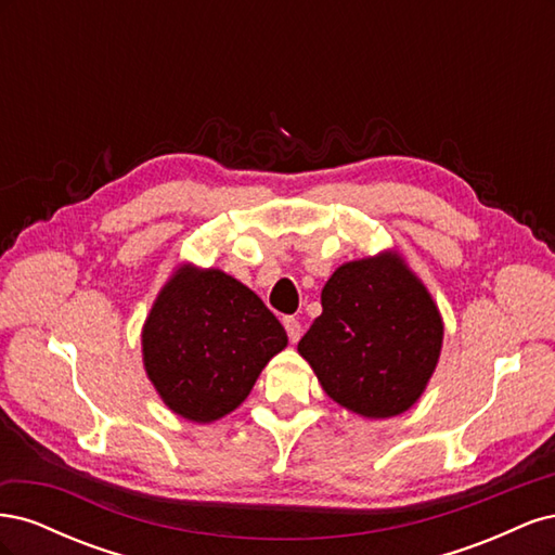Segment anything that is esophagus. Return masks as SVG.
<instances>
[{
	"mask_svg": "<svg viewBox=\"0 0 555 555\" xmlns=\"http://www.w3.org/2000/svg\"><path fill=\"white\" fill-rule=\"evenodd\" d=\"M282 324H284V328H287L289 340H292V343H298L300 333H304V326H300L298 319H296V317H284V319H282Z\"/></svg>",
	"mask_w": 555,
	"mask_h": 555,
	"instance_id": "obj_1",
	"label": "esophagus"
}]
</instances>
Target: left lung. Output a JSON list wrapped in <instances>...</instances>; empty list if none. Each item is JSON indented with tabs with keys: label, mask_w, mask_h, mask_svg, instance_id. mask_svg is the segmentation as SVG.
<instances>
[{
	"label": "left lung",
	"mask_w": 555,
	"mask_h": 555,
	"mask_svg": "<svg viewBox=\"0 0 555 555\" xmlns=\"http://www.w3.org/2000/svg\"><path fill=\"white\" fill-rule=\"evenodd\" d=\"M322 314L298 351L343 408L371 418L410 410L442 347L430 294L393 255L349 261L322 292Z\"/></svg>",
	"instance_id": "8db88e82"
}]
</instances>
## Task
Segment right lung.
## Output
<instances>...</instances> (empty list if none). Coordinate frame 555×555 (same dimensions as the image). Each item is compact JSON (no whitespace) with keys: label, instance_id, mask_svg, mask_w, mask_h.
<instances>
[{"label":"right lung","instance_id":"1","mask_svg":"<svg viewBox=\"0 0 555 555\" xmlns=\"http://www.w3.org/2000/svg\"><path fill=\"white\" fill-rule=\"evenodd\" d=\"M287 333L263 300L222 271L184 266L143 326L147 377L176 414L208 424L236 410Z\"/></svg>","mask_w":555,"mask_h":555}]
</instances>
